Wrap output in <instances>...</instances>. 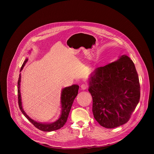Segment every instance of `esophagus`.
<instances>
[{
  "instance_id": "obj_1",
  "label": "esophagus",
  "mask_w": 154,
  "mask_h": 154,
  "mask_svg": "<svg viewBox=\"0 0 154 154\" xmlns=\"http://www.w3.org/2000/svg\"><path fill=\"white\" fill-rule=\"evenodd\" d=\"M80 88H81V90H85L88 88V85L86 84V83H83L82 85H81Z\"/></svg>"
}]
</instances>
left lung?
<instances>
[{
	"label": "left lung",
	"mask_w": 154,
	"mask_h": 154,
	"mask_svg": "<svg viewBox=\"0 0 154 154\" xmlns=\"http://www.w3.org/2000/svg\"><path fill=\"white\" fill-rule=\"evenodd\" d=\"M93 97V113L102 127L112 128L125 124L140 98L138 75L126 55L96 68L88 79Z\"/></svg>",
	"instance_id": "1"
}]
</instances>
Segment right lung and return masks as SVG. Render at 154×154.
<instances>
[{"label": "right lung", "mask_w": 154, "mask_h": 154, "mask_svg": "<svg viewBox=\"0 0 154 154\" xmlns=\"http://www.w3.org/2000/svg\"><path fill=\"white\" fill-rule=\"evenodd\" d=\"M31 52V51H30ZM28 61V58H26L22 66L20 72L23 69L24 66ZM20 79L21 75L19 74L18 82H17V93H18V103L21 112L26 116V118L33 124L35 127L38 128L40 130L44 131H51L57 130L61 128L65 123L66 122L68 117L69 116V113L70 112L71 108L74 99L77 96L78 94V91L79 88V86L78 85H72V86L65 87L62 89L61 92V97H60V103H61V114L57 120L54 122L48 123V122H39L33 120L30 118L27 113L24 110L23 105H22V99L20 95Z\"/></svg>", "instance_id": "right-lung-1"}]
</instances>
